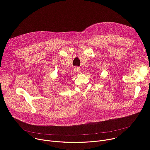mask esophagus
I'll use <instances>...</instances> for the list:
<instances>
[{
	"label": "esophagus",
	"mask_w": 150,
	"mask_h": 150,
	"mask_svg": "<svg viewBox=\"0 0 150 150\" xmlns=\"http://www.w3.org/2000/svg\"><path fill=\"white\" fill-rule=\"evenodd\" d=\"M74 71H75V72L76 74H79L81 73V69H80L79 67H76L74 68Z\"/></svg>",
	"instance_id": "1"
}]
</instances>
